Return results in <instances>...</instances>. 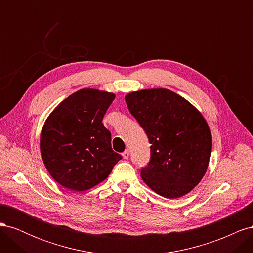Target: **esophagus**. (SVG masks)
<instances>
[{"label": "esophagus", "instance_id": "34e87169", "mask_svg": "<svg viewBox=\"0 0 253 253\" xmlns=\"http://www.w3.org/2000/svg\"><path fill=\"white\" fill-rule=\"evenodd\" d=\"M129 156V151L128 150H126L124 153H122V157H124L125 159H127Z\"/></svg>", "mask_w": 253, "mask_h": 253}]
</instances>
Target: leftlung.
I'll list each match as a JSON object with an SVG mask.
<instances>
[{
  "label": "left lung",
  "mask_w": 253,
  "mask_h": 253,
  "mask_svg": "<svg viewBox=\"0 0 253 253\" xmlns=\"http://www.w3.org/2000/svg\"><path fill=\"white\" fill-rule=\"evenodd\" d=\"M126 102L151 143L150 162L140 169L143 181L166 198L189 193L204 177L212 150L203 115L167 88L133 91Z\"/></svg>",
  "instance_id": "obj_1"
}]
</instances>
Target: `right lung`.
Listing matches in <instances>:
<instances>
[{"mask_svg":"<svg viewBox=\"0 0 253 253\" xmlns=\"http://www.w3.org/2000/svg\"><path fill=\"white\" fill-rule=\"evenodd\" d=\"M115 95L83 88L52 111L42 128L40 149L47 171L61 186L85 191L103 181L122 156L114 152L102 119Z\"/></svg>","mask_w":253,"mask_h":253,"instance_id":"obj_1","label":"right lung"}]
</instances>
